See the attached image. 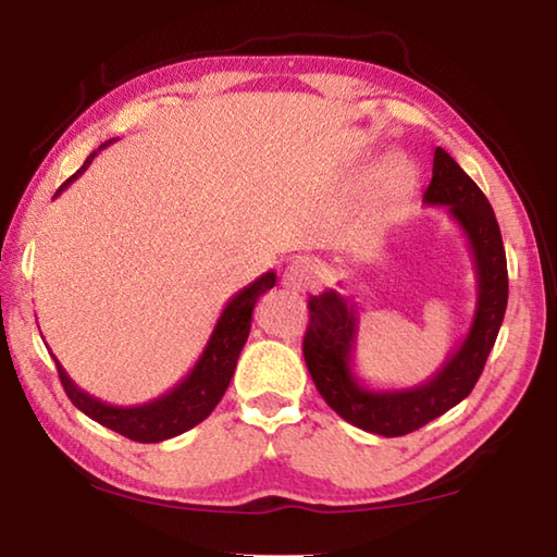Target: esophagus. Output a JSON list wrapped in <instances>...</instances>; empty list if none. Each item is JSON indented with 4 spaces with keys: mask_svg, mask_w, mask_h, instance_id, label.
Wrapping results in <instances>:
<instances>
[{
    "mask_svg": "<svg viewBox=\"0 0 557 557\" xmlns=\"http://www.w3.org/2000/svg\"><path fill=\"white\" fill-rule=\"evenodd\" d=\"M314 268L307 260H292L282 272V285L292 292H305L314 285Z\"/></svg>",
    "mask_w": 557,
    "mask_h": 557,
    "instance_id": "34e87169",
    "label": "esophagus"
}]
</instances>
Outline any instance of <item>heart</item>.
Returning <instances> with one entry per match:
<instances>
[{
    "label": "heart",
    "mask_w": 557,
    "mask_h": 557,
    "mask_svg": "<svg viewBox=\"0 0 557 557\" xmlns=\"http://www.w3.org/2000/svg\"><path fill=\"white\" fill-rule=\"evenodd\" d=\"M381 188L388 199H403L405 188H408V178H405L403 166L398 162H388L381 174Z\"/></svg>",
    "instance_id": "1"
}]
</instances>
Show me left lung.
Here are the masks:
<instances>
[{
	"label": "left lung",
	"instance_id": "obj_1",
	"mask_svg": "<svg viewBox=\"0 0 557 557\" xmlns=\"http://www.w3.org/2000/svg\"><path fill=\"white\" fill-rule=\"evenodd\" d=\"M422 201L445 206L465 233L476 268V307L469 332L430 381L395 391L363 385L354 373L361 322L358 305L336 289L309 297V326L301 348L317 391L346 422L383 437L420 430L467 398L492 354L508 301L506 252L492 203L442 147L435 149L432 182Z\"/></svg>",
	"mask_w": 557,
	"mask_h": 557
}]
</instances>
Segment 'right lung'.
<instances>
[{"label": "right lung", "instance_id": "add662e5", "mask_svg": "<svg viewBox=\"0 0 557 557\" xmlns=\"http://www.w3.org/2000/svg\"><path fill=\"white\" fill-rule=\"evenodd\" d=\"M112 143H115V139L100 145L96 152L83 162L78 172L71 178H65L55 196L86 172L92 164V159L98 157V152H102V149ZM275 282L277 275L270 270L256 282H250L248 287H243L238 295H233L228 299V305L223 307L219 322H215L211 332L209 344H206L199 361L194 363V369L186 373L184 381H178L172 391L159 395V398L145 405H132V408H117V405L102 403L100 398H92L90 393L78 388L59 363V358L51 354L55 369H59V379L63 383L65 395H69L75 408L86 412L90 420H96L102 428L120 432L122 437H129L135 442H162L196 428L199 422L209 418L215 405L221 403L223 393L228 388L235 373V363H238L243 346L248 342L252 309H256L258 299L265 295L268 289L275 287Z\"/></svg>", "mask_w": 557, "mask_h": 557}]
</instances>
